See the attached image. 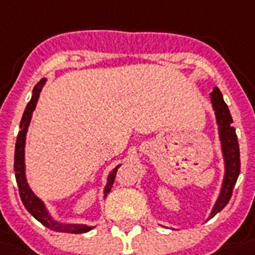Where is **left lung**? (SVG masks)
<instances>
[{"label": "left lung", "mask_w": 255, "mask_h": 255, "mask_svg": "<svg viewBox=\"0 0 255 255\" xmlns=\"http://www.w3.org/2000/svg\"><path fill=\"white\" fill-rule=\"evenodd\" d=\"M214 111L217 115V122L219 126V137L222 141V151L225 156V179H223L222 190L218 201L214 206L210 218L218 214L225 206L229 203L233 190L237 183V179L241 172V159H240V144L237 139L236 128L233 127V118L230 111L227 108L226 103L223 102L222 93L217 87H214L213 92L210 93Z\"/></svg>", "instance_id": "left-lung-1"}]
</instances>
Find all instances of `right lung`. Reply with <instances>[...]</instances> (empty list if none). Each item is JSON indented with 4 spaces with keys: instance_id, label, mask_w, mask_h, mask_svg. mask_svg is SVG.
<instances>
[{
    "instance_id": "1",
    "label": "right lung",
    "mask_w": 255,
    "mask_h": 255,
    "mask_svg": "<svg viewBox=\"0 0 255 255\" xmlns=\"http://www.w3.org/2000/svg\"><path fill=\"white\" fill-rule=\"evenodd\" d=\"M45 84V79H42L40 83H37L36 87L33 88V95L30 102L28 103V106L25 108V112L22 115V119L19 123V128L21 131L18 132L17 136V141H15V151H14V171H15V180L18 184V191L21 201L24 203L25 209L28 210L29 213L32 214L33 217L41 222L44 226L53 231H60V233H71V234H81V233H87V231L92 230V227L85 226V225H61V223L54 222L53 219L50 218V215L46 211L45 206L38 198L32 192V190L29 188L26 179H25V163H24V148H25V136H26V131H28L29 123H30V118L34 108H36L37 100L40 96L42 87ZM120 166L114 168V171L111 172L108 176V183L104 190V197L108 195V192L112 188V184L115 182V176H116V171Z\"/></svg>"
}]
</instances>
